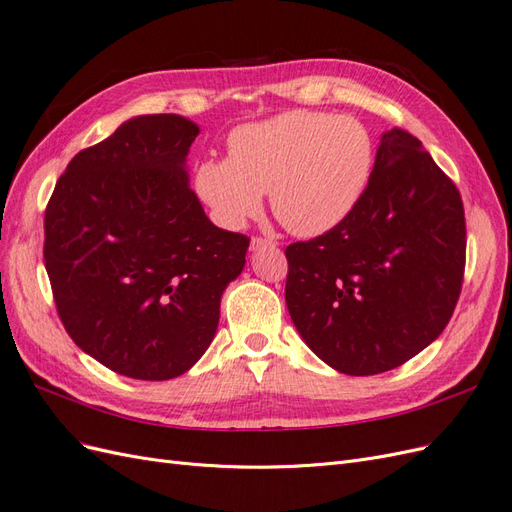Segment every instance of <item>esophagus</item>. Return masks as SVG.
I'll list each match as a JSON object with an SVG mask.
<instances>
[{"label":"esophagus","instance_id":"34e87169","mask_svg":"<svg viewBox=\"0 0 512 512\" xmlns=\"http://www.w3.org/2000/svg\"><path fill=\"white\" fill-rule=\"evenodd\" d=\"M275 245L277 243L273 239H267V237H252V241H250V247L254 252L260 250V247H275Z\"/></svg>","mask_w":512,"mask_h":512}]
</instances>
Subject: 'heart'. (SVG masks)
<instances>
[{
	"label": "heart",
	"instance_id": "obj_1",
	"mask_svg": "<svg viewBox=\"0 0 512 512\" xmlns=\"http://www.w3.org/2000/svg\"><path fill=\"white\" fill-rule=\"evenodd\" d=\"M376 170V141L363 121L322 111H288L228 136V160L196 168L200 198L230 228L258 215L269 194L273 215L301 237L348 220Z\"/></svg>",
	"mask_w": 512,
	"mask_h": 512
}]
</instances>
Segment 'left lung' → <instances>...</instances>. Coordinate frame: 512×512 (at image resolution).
<instances>
[{
    "label": "left lung",
    "mask_w": 512,
    "mask_h": 512,
    "mask_svg": "<svg viewBox=\"0 0 512 512\" xmlns=\"http://www.w3.org/2000/svg\"><path fill=\"white\" fill-rule=\"evenodd\" d=\"M286 258V305L305 344L342 374H382L427 348L455 312L461 194L416 136L393 128L350 218L290 243Z\"/></svg>",
    "instance_id": "obj_1"
}]
</instances>
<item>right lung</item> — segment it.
Masks as SVG:
<instances>
[{
	"mask_svg": "<svg viewBox=\"0 0 512 512\" xmlns=\"http://www.w3.org/2000/svg\"><path fill=\"white\" fill-rule=\"evenodd\" d=\"M198 126L134 117L70 160L44 211V267L72 342L115 374H185L218 329L250 237L213 226L188 185Z\"/></svg>",
	"mask_w": 512,
	"mask_h": 512,
	"instance_id": "add662e5",
	"label": "right lung"
}]
</instances>
